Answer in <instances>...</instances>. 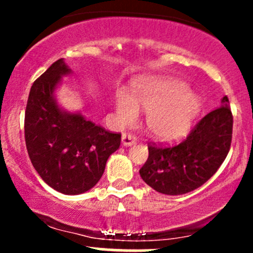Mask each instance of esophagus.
<instances>
[{"label": "esophagus", "mask_w": 253, "mask_h": 253, "mask_svg": "<svg viewBox=\"0 0 253 253\" xmlns=\"http://www.w3.org/2000/svg\"><path fill=\"white\" fill-rule=\"evenodd\" d=\"M121 141H122V145H125V147H129V145H133L134 143L137 142V138L133 136V134L124 133L121 137Z\"/></svg>", "instance_id": "34e87169"}]
</instances>
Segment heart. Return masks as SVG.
<instances>
[{
	"label": "heart",
	"instance_id": "b5f03b06",
	"mask_svg": "<svg viewBox=\"0 0 253 253\" xmlns=\"http://www.w3.org/2000/svg\"><path fill=\"white\" fill-rule=\"evenodd\" d=\"M115 119L121 126L134 124L139 110L147 114V127L157 141L172 143L190 131L201 110V100L185 82L171 77H142L133 82L132 93L117 91Z\"/></svg>",
	"mask_w": 253,
	"mask_h": 253
}]
</instances>
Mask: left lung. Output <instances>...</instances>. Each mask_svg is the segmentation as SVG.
I'll list each match as a JSON object with an SVG mask.
<instances>
[{
  "mask_svg": "<svg viewBox=\"0 0 253 253\" xmlns=\"http://www.w3.org/2000/svg\"><path fill=\"white\" fill-rule=\"evenodd\" d=\"M233 137V114L228 96L207 114L187 138L174 147H148L149 157L139 170L147 185L169 196L183 195L201 187L220 168Z\"/></svg>",
  "mask_w": 253,
  "mask_h": 253,
  "instance_id": "8db88e82",
  "label": "left lung"
}]
</instances>
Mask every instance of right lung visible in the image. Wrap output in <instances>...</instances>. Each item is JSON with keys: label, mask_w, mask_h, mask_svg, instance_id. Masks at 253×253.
Masks as SVG:
<instances>
[{"label": "right lung", "mask_w": 253, "mask_h": 253, "mask_svg": "<svg viewBox=\"0 0 253 253\" xmlns=\"http://www.w3.org/2000/svg\"><path fill=\"white\" fill-rule=\"evenodd\" d=\"M72 72L63 58L33 83L24 119V136L32 164L50 187L63 195H81L98 183L121 134L106 131L79 112L58 106L55 90Z\"/></svg>", "instance_id": "right-lung-1"}]
</instances>
